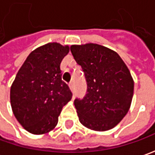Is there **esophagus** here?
Returning a JSON list of instances; mask_svg holds the SVG:
<instances>
[{"label":"esophagus","mask_w":155,"mask_h":155,"mask_svg":"<svg viewBox=\"0 0 155 155\" xmlns=\"http://www.w3.org/2000/svg\"><path fill=\"white\" fill-rule=\"evenodd\" d=\"M68 86H69L70 89L74 92V81H70L69 84H68Z\"/></svg>","instance_id":"obj_1"}]
</instances>
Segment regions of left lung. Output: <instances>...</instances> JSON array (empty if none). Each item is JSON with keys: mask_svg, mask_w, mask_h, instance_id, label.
I'll return each mask as SVG.
<instances>
[{"mask_svg": "<svg viewBox=\"0 0 155 155\" xmlns=\"http://www.w3.org/2000/svg\"><path fill=\"white\" fill-rule=\"evenodd\" d=\"M72 55L82 68L87 93L74 103L81 124L96 131L117 125L129 111L134 93L130 72L119 55L96 44L72 45Z\"/></svg>", "mask_w": 155, "mask_h": 155, "instance_id": "1", "label": "left lung"}]
</instances>
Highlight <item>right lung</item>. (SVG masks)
<instances>
[{
    "label": "right lung",
    "mask_w": 155,
    "mask_h": 155,
    "mask_svg": "<svg viewBox=\"0 0 155 155\" xmlns=\"http://www.w3.org/2000/svg\"><path fill=\"white\" fill-rule=\"evenodd\" d=\"M68 46L49 43L33 51L19 68L10 91L15 117L35 135L53 130L72 92L61 80L60 65Z\"/></svg>",
    "instance_id": "right-lung-1"
}]
</instances>
